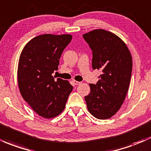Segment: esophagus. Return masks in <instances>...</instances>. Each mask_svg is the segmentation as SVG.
Wrapping results in <instances>:
<instances>
[{"label":"esophagus","instance_id":"obj_1","mask_svg":"<svg viewBox=\"0 0 151 151\" xmlns=\"http://www.w3.org/2000/svg\"><path fill=\"white\" fill-rule=\"evenodd\" d=\"M72 82L74 85H78V84L81 83L80 82H78V81H76V80H72Z\"/></svg>","mask_w":151,"mask_h":151}]
</instances>
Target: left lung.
Listing matches in <instances>:
<instances>
[{
    "label": "left lung",
    "instance_id": "left-lung-1",
    "mask_svg": "<svg viewBox=\"0 0 151 151\" xmlns=\"http://www.w3.org/2000/svg\"><path fill=\"white\" fill-rule=\"evenodd\" d=\"M83 37L92 50V69L102 72L97 84H89L90 93L84 97L87 109L96 118H110L120 110L128 91L131 54L125 43L110 31L95 29Z\"/></svg>",
    "mask_w": 151,
    "mask_h": 151
}]
</instances>
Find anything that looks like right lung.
<instances>
[{
	"label": "right lung",
	"instance_id": "right-lung-1",
	"mask_svg": "<svg viewBox=\"0 0 151 151\" xmlns=\"http://www.w3.org/2000/svg\"><path fill=\"white\" fill-rule=\"evenodd\" d=\"M70 34H46L33 38L19 57L17 77L21 96L41 117L51 119L65 108L73 87L69 81L51 74L57 70L59 59L70 43Z\"/></svg>",
	"mask_w": 151,
	"mask_h": 151
}]
</instances>
